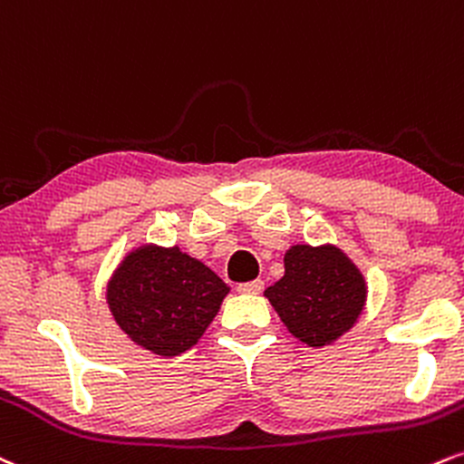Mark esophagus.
<instances>
[{
  "label": "esophagus",
  "instance_id": "34e87169",
  "mask_svg": "<svg viewBox=\"0 0 464 464\" xmlns=\"http://www.w3.org/2000/svg\"><path fill=\"white\" fill-rule=\"evenodd\" d=\"M237 288H238V293H245V295H258V293H263L265 282L263 280L243 282V285H238Z\"/></svg>",
  "mask_w": 464,
  "mask_h": 464
}]
</instances>
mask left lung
<instances>
[{
    "mask_svg": "<svg viewBox=\"0 0 464 464\" xmlns=\"http://www.w3.org/2000/svg\"><path fill=\"white\" fill-rule=\"evenodd\" d=\"M265 297L293 336L324 347L356 324L367 288L341 249L293 245L285 254V276L266 288Z\"/></svg>",
    "mask_w": 464,
    "mask_h": 464,
    "instance_id": "8db88e82",
    "label": "left lung"
}]
</instances>
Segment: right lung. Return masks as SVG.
<instances>
[{
	"label": "right lung",
	"mask_w": 464,
	"mask_h": 464,
	"mask_svg": "<svg viewBox=\"0 0 464 464\" xmlns=\"http://www.w3.org/2000/svg\"><path fill=\"white\" fill-rule=\"evenodd\" d=\"M227 291L215 271L179 247L143 245L125 256L106 297L114 321L136 345L178 356L201 339Z\"/></svg>",
	"instance_id": "obj_1"
}]
</instances>
